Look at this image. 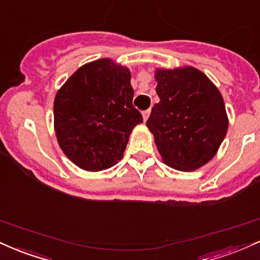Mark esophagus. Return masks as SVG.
<instances>
[{
  "mask_svg": "<svg viewBox=\"0 0 260 260\" xmlns=\"http://www.w3.org/2000/svg\"><path fill=\"white\" fill-rule=\"evenodd\" d=\"M150 113H151L150 109L144 110V112H142V116H144V120H145V121L148 119V115H150Z\"/></svg>",
  "mask_w": 260,
  "mask_h": 260,
  "instance_id": "esophagus-1",
  "label": "esophagus"
}]
</instances>
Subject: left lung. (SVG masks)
I'll use <instances>...</instances> for the list:
<instances>
[{"instance_id": "8db88e82", "label": "left lung", "mask_w": 260, "mask_h": 260, "mask_svg": "<svg viewBox=\"0 0 260 260\" xmlns=\"http://www.w3.org/2000/svg\"><path fill=\"white\" fill-rule=\"evenodd\" d=\"M154 104L147 127L163 162L179 171H194L217 152L229 126L221 93L194 67L157 70Z\"/></svg>"}]
</instances>
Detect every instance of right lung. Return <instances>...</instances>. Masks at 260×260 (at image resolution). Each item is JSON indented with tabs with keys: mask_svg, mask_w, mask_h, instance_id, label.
<instances>
[{
	"mask_svg": "<svg viewBox=\"0 0 260 260\" xmlns=\"http://www.w3.org/2000/svg\"><path fill=\"white\" fill-rule=\"evenodd\" d=\"M130 71L102 59L77 70L54 102L55 131L63 153L80 168L102 171L121 159L129 136L142 122L133 106Z\"/></svg>",
	"mask_w": 260,
	"mask_h": 260,
	"instance_id": "right-lung-1",
	"label": "right lung"
}]
</instances>
